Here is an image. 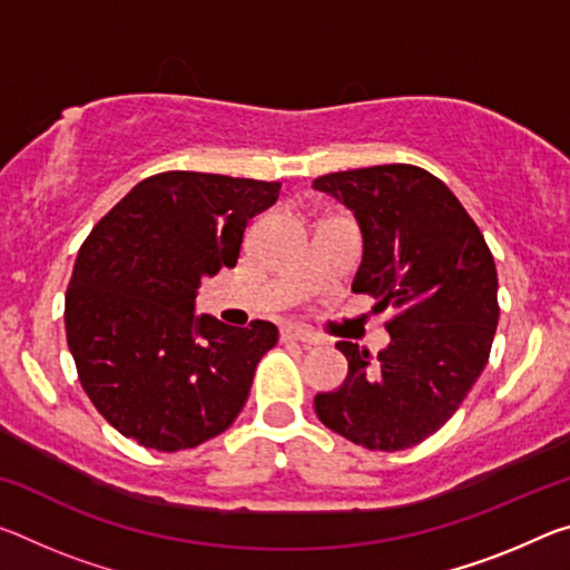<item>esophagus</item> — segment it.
<instances>
[{
    "instance_id": "obj_1",
    "label": "esophagus",
    "mask_w": 570,
    "mask_h": 570,
    "mask_svg": "<svg viewBox=\"0 0 570 570\" xmlns=\"http://www.w3.org/2000/svg\"><path fill=\"white\" fill-rule=\"evenodd\" d=\"M282 340L284 342H302V345H320V337L309 330L302 327H282Z\"/></svg>"
}]
</instances>
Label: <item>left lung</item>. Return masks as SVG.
I'll list each match as a JSON object with an SVG mask.
<instances>
[{
	"mask_svg": "<svg viewBox=\"0 0 570 570\" xmlns=\"http://www.w3.org/2000/svg\"><path fill=\"white\" fill-rule=\"evenodd\" d=\"M314 189L347 205L363 233L352 292L395 306L391 345L337 342L347 377L317 393L324 426L370 451H401L436 433L490 360L500 306L482 230L456 195L413 165L332 171Z\"/></svg>",
	"mask_w": 570,
	"mask_h": 570,
	"instance_id": "left-lung-1",
	"label": "left lung"
}]
</instances>
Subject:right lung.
I'll return each mask as SVG.
<instances>
[{"label": "right lung", "instance_id": "obj_1", "mask_svg": "<svg viewBox=\"0 0 570 570\" xmlns=\"http://www.w3.org/2000/svg\"><path fill=\"white\" fill-rule=\"evenodd\" d=\"M282 183L161 171L104 215L78 250L66 334L96 411L137 444L193 449L246 405L258 360L278 330L195 317L205 276L233 268L253 215Z\"/></svg>", "mask_w": 570, "mask_h": 570}]
</instances>
